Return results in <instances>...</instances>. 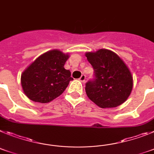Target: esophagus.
Returning <instances> with one entry per match:
<instances>
[{"label": "esophagus", "mask_w": 154, "mask_h": 154, "mask_svg": "<svg viewBox=\"0 0 154 154\" xmlns=\"http://www.w3.org/2000/svg\"><path fill=\"white\" fill-rule=\"evenodd\" d=\"M79 80H80V81H81V82H85V80H86V76H85V74H83V75H81V77L79 78Z\"/></svg>", "instance_id": "esophagus-1"}]
</instances>
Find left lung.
<instances>
[{
  "mask_svg": "<svg viewBox=\"0 0 154 154\" xmlns=\"http://www.w3.org/2000/svg\"><path fill=\"white\" fill-rule=\"evenodd\" d=\"M94 77L86 83L88 97L102 109L115 108L127 100L133 89V77L125 63L108 49L85 54Z\"/></svg>",
  "mask_w": 154,
  "mask_h": 154,
  "instance_id": "8db88e82",
  "label": "left lung"
}]
</instances>
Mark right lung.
<instances>
[{
  "mask_svg": "<svg viewBox=\"0 0 154 154\" xmlns=\"http://www.w3.org/2000/svg\"><path fill=\"white\" fill-rule=\"evenodd\" d=\"M67 54L53 49L41 55L22 73L21 87L32 101L48 103L62 94L73 80L64 68Z\"/></svg>",
  "mask_w": 154,
  "mask_h": 154,
  "instance_id": "right-lung-1",
  "label": "right lung"
}]
</instances>
